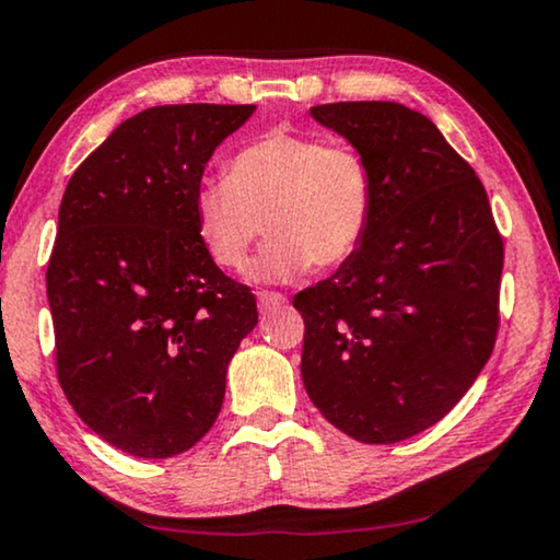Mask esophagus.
<instances>
[{
    "label": "esophagus",
    "mask_w": 560,
    "mask_h": 560,
    "mask_svg": "<svg viewBox=\"0 0 560 560\" xmlns=\"http://www.w3.org/2000/svg\"><path fill=\"white\" fill-rule=\"evenodd\" d=\"M283 302H287V296H283L281 291H258V310L261 312L277 310Z\"/></svg>",
    "instance_id": "1"
}]
</instances>
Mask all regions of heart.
I'll list each match as a JSON object with an SVG mask.
<instances>
[{
    "label": "heart",
    "mask_w": 560,
    "mask_h": 560,
    "mask_svg": "<svg viewBox=\"0 0 560 560\" xmlns=\"http://www.w3.org/2000/svg\"><path fill=\"white\" fill-rule=\"evenodd\" d=\"M373 208V170L360 149L289 131L250 141L225 179H205L192 195L195 233L223 269H243L261 233L271 235L254 266L269 281L294 279L312 264H348L368 238Z\"/></svg>",
    "instance_id": "1"
}]
</instances>
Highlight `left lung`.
<instances>
[{"mask_svg": "<svg viewBox=\"0 0 560 560\" xmlns=\"http://www.w3.org/2000/svg\"><path fill=\"white\" fill-rule=\"evenodd\" d=\"M373 170L368 238L299 291L302 381L362 444L411 439L459 404L500 327L505 243L485 185L434 121L390 101L312 106Z\"/></svg>", "mask_w": 560, "mask_h": 560, "instance_id": "8db88e82", "label": "left lung"}]
</instances>
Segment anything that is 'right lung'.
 <instances>
[{
    "label": "right lung",
    "instance_id": "obj_1",
    "mask_svg": "<svg viewBox=\"0 0 560 560\" xmlns=\"http://www.w3.org/2000/svg\"><path fill=\"white\" fill-rule=\"evenodd\" d=\"M254 104L147 108L73 172L47 261L55 370L85 427L167 459L215 423L256 296L195 233L205 164Z\"/></svg>",
    "mask_w": 560,
    "mask_h": 560
}]
</instances>
